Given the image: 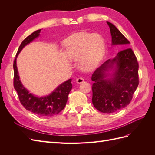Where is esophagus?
Returning a JSON list of instances; mask_svg holds the SVG:
<instances>
[{
    "label": "esophagus",
    "instance_id": "1",
    "mask_svg": "<svg viewBox=\"0 0 155 155\" xmlns=\"http://www.w3.org/2000/svg\"><path fill=\"white\" fill-rule=\"evenodd\" d=\"M84 79L83 78H78V79H76V83H78V84H80V83H82L83 82H84Z\"/></svg>",
    "mask_w": 155,
    "mask_h": 155
}]
</instances>
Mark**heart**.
<instances>
[{
	"label": "heart",
	"instance_id": "b5f03b06",
	"mask_svg": "<svg viewBox=\"0 0 155 155\" xmlns=\"http://www.w3.org/2000/svg\"><path fill=\"white\" fill-rule=\"evenodd\" d=\"M65 57L73 61L78 60L83 70H91L104 56L106 44L101 34L79 32L68 37L63 42Z\"/></svg>",
	"mask_w": 155,
	"mask_h": 155
}]
</instances>
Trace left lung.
I'll return each instance as SVG.
<instances>
[{
  "mask_svg": "<svg viewBox=\"0 0 155 155\" xmlns=\"http://www.w3.org/2000/svg\"><path fill=\"white\" fill-rule=\"evenodd\" d=\"M112 37V46L124 50L109 59L93 73L92 104L104 113H112L127 106L138 87V63L129 41L112 23L107 22Z\"/></svg>",
  "mask_w": 155,
  "mask_h": 155,
  "instance_id": "8db88e82",
  "label": "left lung"
}]
</instances>
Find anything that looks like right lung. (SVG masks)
<instances>
[{
    "label": "right lung",
    "instance_id": "right-lung-1",
    "mask_svg": "<svg viewBox=\"0 0 155 155\" xmlns=\"http://www.w3.org/2000/svg\"><path fill=\"white\" fill-rule=\"evenodd\" d=\"M41 31V29L36 30L29 36H28L22 42L18 48L15 59L13 62V86L18 94L21 104L27 110L32 112L33 113L40 116L48 117L58 114L66 105L68 94L72 88L71 83L72 79H68L67 81L61 84L50 94L43 97H38L30 93L22 85L20 77L18 76L17 67V58L21 51L25 46L30 44L35 39L37 38L40 35Z\"/></svg>",
    "mask_w": 155,
    "mask_h": 155
}]
</instances>
